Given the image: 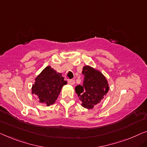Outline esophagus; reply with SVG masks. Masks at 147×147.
<instances>
[{
    "label": "esophagus",
    "mask_w": 147,
    "mask_h": 147,
    "mask_svg": "<svg viewBox=\"0 0 147 147\" xmlns=\"http://www.w3.org/2000/svg\"><path fill=\"white\" fill-rule=\"evenodd\" d=\"M68 83L71 85H74V84H75V80L73 79H69V80H68Z\"/></svg>",
    "instance_id": "1"
}]
</instances>
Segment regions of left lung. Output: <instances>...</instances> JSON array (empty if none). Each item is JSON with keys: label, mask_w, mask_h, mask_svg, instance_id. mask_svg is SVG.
<instances>
[{"label": "left lung", "mask_w": 147, "mask_h": 147, "mask_svg": "<svg viewBox=\"0 0 147 147\" xmlns=\"http://www.w3.org/2000/svg\"><path fill=\"white\" fill-rule=\"evenodd\" d=\"M84 80L82 85H77L75 92L79 97L81 106L93 109L104 99L109 91L108 80L98 70L86 65L82 69Z\"/></svg>", "instance_id": "left-lung-1"}]
</instances>
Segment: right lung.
Returning a JSON list of instances; mask_svg holds the SVG:
<instances>
[{"mask_svg": "<svg viewBox=\"0 0 147 147\" xmlns=\"http://www.w3.org/2000/svg\"><path fill=\"white\" fill-rule=\"evenodd\" d=\"M67 84L61 73L47 66L35 78L32 94L38 96L39 103L49 106L55 104L63 86Z\"/></svg>", "mask_w": 147, "mask_h": 147, "instance_id": "1", "label": "right lung"}]
</instances>
